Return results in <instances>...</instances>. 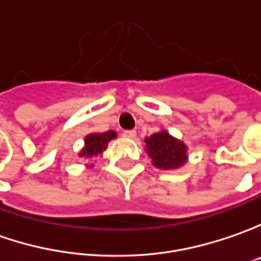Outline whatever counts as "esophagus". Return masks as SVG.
<instances>
[{
  "label": "esophagus",
  "mask_w": 261,
  "mask_h": 261,
  "mask_svg": "<svg viewBox=\"0 0 261 261\" xmlns=\"http://www.w3.org/2000/svg\"><path fill=\"white\" fill-rule=\"evenodd\" d=\"M122 136H124L125 139H134V137H136V131L134 130L122 131Z\"/></svg>",
  "instance_id": "obj_1"
}]
</instances>
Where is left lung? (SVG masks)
Here are the masks:
<instances>
[{
  "instance_id": "left-lung-1",
  "label": "left lung",
  "mask_w": 261,
  "mask_h": 261,
  "mask_svg": "<svg viewBox=\"0 0 261 261\" xmlns=\"http://www.w3.org/2000/svg\"><path fill=\"white\" fill-rule=\"evenodd\" d=\"M146 141V151L154 167L172 170L184 166L188 162V147L180 140L175 139L167 131L162 130L151 134Z\"/></svg>"
}]
</instances>
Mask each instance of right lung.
Masks as SVG:
<instances>
[{
	"mask_svg": "<svg viewBox=\"0 0 261 261\" xmlns=\"http://www.w3.org/2000/svg\"><path fill=\"white\" fill-rule=\"evenodd\" d=\"M117 137L115 131H105V133H92L85 137V146L81 150L79 158L91 159L101 154L105 148L108 147V143Z\"/></svg>",
	"mask_w": 261,
	"mask_h": 261,
	"instance_id": "add662e5",
	"label": "right lung"
}]
</instances>
